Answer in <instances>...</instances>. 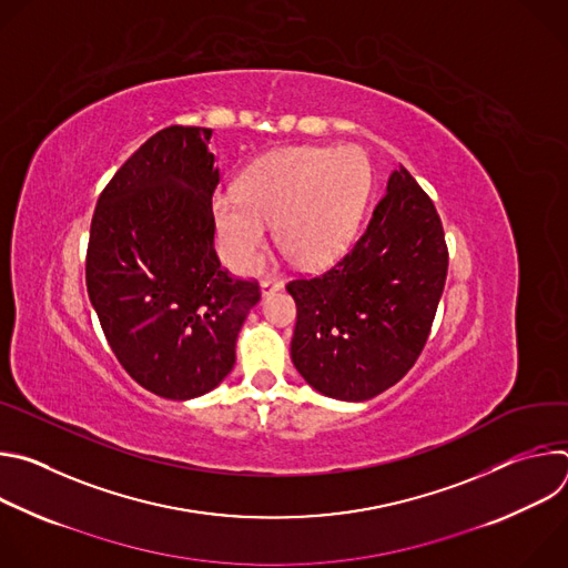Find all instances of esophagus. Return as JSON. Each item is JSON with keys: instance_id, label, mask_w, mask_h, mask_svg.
<instances>
[{"instance_id": "1", "label": "esophagus", "mask_w": 568, "mask_h": 568, "mask_svg": "<svg viewBox=\"0 0 568 568\" xmlns=\"http://www.w3.org/2000/svg\"><path fill=\"white\" fill-rule=\"evenodd\" d=\"M281 287H283V283L276 281V278H263V281H261V292H263V296L274 294V292H278Z\"/></svg>"}]
</instances>
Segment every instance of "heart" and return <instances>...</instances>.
Instances as JSON below:
<instances>
[{
  "label": "heart",
  "mask_w": 568,
  "mask_h": 568,
  "mask_svg": "<svg viewBox=\"0 0 568 568\" xmlns=\"http://www.w3.org/2000/svg\"><path fill=\"white\" fill-rule=\"evenodd\" d=\"M371 191V169L351 148H287L217 189L211 213L220 254L233 270H250L274 222V237L305 267L335 261L351 245Z\"/></svg>",
  "instance_id": "heart-1"
}]
</instances>
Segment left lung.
<instances>
[{
	"label": "left lung",
	"mask_w": 568,
	"mask_h": 568,
	"mask_svg": "<svg viewBox=\"0 0 568 568\" xmlns=\"http://www.w3.org/2000/svg\"><path fill=\"white\" fill-rule=\"evenodd\" d=\"M440 215L412 173H390L359 240L331 270L296 276L292 362L318 393L362 402L420 357L447 278Z\"/></svg>",
	"instance_id": "obj_1"
}]
</instances>
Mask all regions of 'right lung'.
I'll return each mask as SVG.
<instances>
[{
	"label": "right lung",
	"mask_w": 568,
	"mask_h": 568,
	"mask_svg": "<svg viewBox=\"0 0 568 568\" xmlns=\"http://www.w3.org/2000/svg\"><path fill=\"white\" fill-rule=\"evenodd\" d=\"M209 128L152 134L103 189L90 229L88 294L128 375L166 399L215 388L261 301L256 281L220 267Z\"/></svg>",
	"instance_id": "1"
}]
</instances>
